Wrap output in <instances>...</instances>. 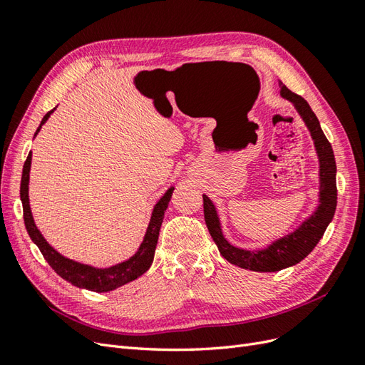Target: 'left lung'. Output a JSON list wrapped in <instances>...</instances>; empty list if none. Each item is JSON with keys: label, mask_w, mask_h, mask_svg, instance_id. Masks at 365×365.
<instances>
[{"label": "left lung", "mask_w": 365, "mask_h": 365, "mask_svg": "<svg viewBox=\"0 0 365 365\" xmlns=\"http://www.w3.org/2000/svg\"><path fill=\"white\" fill-rule=\"evenodd\" d=\"M280 94L291 101L297 111L302 114L303 120L311 130L312 138L315 140V148L319 157V178H322V204H319L315 215L307 219L306 222L294 231L292 235L286 236L277 242H274L267 250L262 251H247L230 245L220 231L219 219L216 215L215 205L204 195V217L207 228L220 251V254L236 267L260 271L274 272L283 268L292 267V264L302 262L309 252H311L319 239L323 237L324 231L330 220L334 217L336 208V163L334 157L332 146L326 138L324 132L319 126V121L314 111L302 96L292 93L288 86L280 82Z\"/></svg>", "instance_id": "left-lung-1"}]
</instances>
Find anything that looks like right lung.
<instances>
[{
	"label": "right lung",
	"instance_id": "1",
	"mask_svg": "<svg viewBox=\"0 0 365 365\" xmlns=\"http://www.w3.org/2000/svg\"><path fill=\"white\" fill-rule=\"evenodd\" d=\"M53 111L54 109H51V111H48L46 115H43L41 125L46 123ZM39 129L41 126L36 129V134L39 132ZM30 163H31V152L29 153V157L24 163L23 178H21V189H19L21 201H23V210H24V224L30 239L38 245L43 259L48 262V264L54 271H56V274H59L62 279L70 282L71 284L77 286V288L90 289L94 292H108L138 279L140 275H143L150 268V264L153 262V254H155V248H157L164 212L169 205L173 189H169L165 192V195L161 197L160 202L155 205V208H153L152 219L149 222L145 240H143V244L140 245L137 254H134L129 260L115 264V267L106 268V269H97L93 267H88V264H82V263L73 262L70 259H65L58 251H54L47 244V240L43 239L42 235L39 233V230L36 228L35 222H33L31 210L29 205Z\"/></svg>",
	"mask_w": 365,
	"mask_h": 365
}]
</instances>
